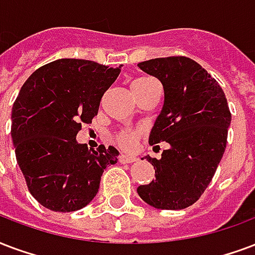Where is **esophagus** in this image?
I'll use <instances>...</instances> for the list:
<instances>
[{
  "instance_id": "esophagus-1",
  "label": "esophagus",
  "mask_w": 255,
  "mask_h": 255,
  "mask_svg": "<svg viewBox=\"0 0 255 255\" xmlns=\"http://www.w3.org/2000/svg\"><path fill=\"white\" fill-rule=\"evenodd\" d=\"M118 160H120L121 164H131V162L137 161V157L128 156V154H121V156L118 157Z\"/></svg>"
}]
</instances>
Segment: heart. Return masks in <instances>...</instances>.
Instances as JSON below:
<instances>
[{"label": "heart", "instance_id": "b5f03b06", "mask_svg": "<svg viewBox=\"0 0 255 255\" xmlns=\"http://www.w3.org/2000/svg\"><path fill=\"white\" fill-rule=\"evenodd\" d=\"M152 82H154V79L148 78V76L137 78V79H134L131 82V91L134 93V95H137V94L141 93V91H142L149 83H152ZM138 137V129H121L116 134L114 139H116V142L118 143L122 149H125V150H133Z\"/></svg>", "mask_w": 255, "mask_h": 255}]
</instances>
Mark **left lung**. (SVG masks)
<instances>
[{
  "instance_id": "left-lung-1",
  "label": "left lung",
  "mask_w": 255,
  "mask_h": 255,
  "mask_svg": "<svg viewBox=\"0 0 255 255\" xmlns=\"http://www.w3.org/2000/svg\"><path fill=\"white\" fill-rule=\"evenodd\" d=\"M138 67L161 82L165 95L149 143L165 141L171 148L158 160L146 157L156 180L137 192L154 208L183 210L202 196L225 153L231 122L227 99L219 83L189 57H157Z\"/></svg>"
}]
</instances>
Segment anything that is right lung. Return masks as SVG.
Returning <instances> with one entry per match:
<instances>
[{"label": "right lung", "instance_id": "obj_1", "mask_svg": "<svg viewBox=\"0 0 255 255\" xmlns=\"http://www.w3.org/2000/svg\"><path fill=\"white\" fill-rule=\"evenodd\" d=\"M121 68L83 59H60L26 79L11 110V139L30 195L48 210L71 212L97 195L101 176L118 150L76 142Z\"/></svg>", "mask_w": 255, "mask_h": 255}]
</instances>
